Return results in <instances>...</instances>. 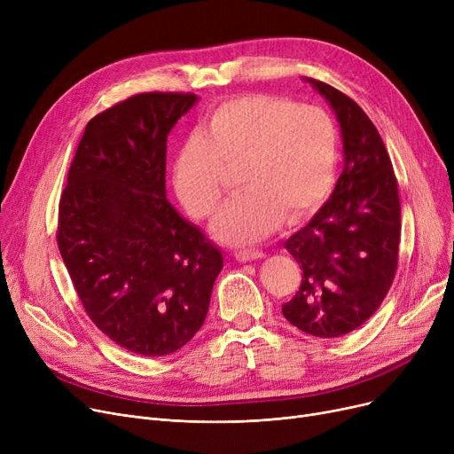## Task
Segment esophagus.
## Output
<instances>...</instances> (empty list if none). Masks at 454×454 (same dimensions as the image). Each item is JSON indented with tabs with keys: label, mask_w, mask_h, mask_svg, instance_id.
Segmentation results:
<instances>
[{
	"label": "esophagus",
	"mask_w": 454,
	"mask_h": 454,
	"mask_svg": "<svg viewBox=\"0 0 454 454\" xmlns=\"http://www.w3.org/2000/svg\"><path fill=\"white\" fill-rule=\"evenodd\" d=\"M233 257L237 261H241V263H247V261H257V259H263L265 254L261 250H237L233 254Z\"/></svg>",
	"instance_id": "obj_1"
}]
</instances>
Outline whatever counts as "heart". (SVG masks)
<instances>
[{
    "label": "heart",
    "mask_w": 454,
    "mask_h": 454,
    "mask_svg": "<svg viewBox=\"0 0 454 454\" xmlns=\"http://www.w3.org/2000/svg\"><path fill=\"white\" fill-rule=\"evenodd\" d=\"M339 134L317 106L248 93L213 106L200 134L184 141L173 163V189L197 219L217 209L224 169L239 167L243 189L211 223L215 239L250 245L279 223H300L320 207L335 178Z\"/></svg>",
    "instance_id": "b5f03b06"
}]
</instances>
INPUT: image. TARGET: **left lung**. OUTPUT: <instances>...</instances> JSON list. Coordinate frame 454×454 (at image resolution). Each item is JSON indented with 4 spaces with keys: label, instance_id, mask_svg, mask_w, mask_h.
Listing matches in <instances>:
<instances>
[{
    "label": "left lung",
    "instance_id": "8db88e82",
    "mask_svg": "<svg viewBox=\"0 0 454 454\" xmlns=\"http://www.w3.org/2000/svg\"><path fill=\"white\" fill-rule=\"evenodd\" d=\"M305 81L337 115L344 169L311 223L285 243L303 276L281 313L309 335L335 339L361 327L390 291L401 206L390 156L364 110L337 88Z\"/></svg>",
    "mask_w": 454,
    "mask_h": 454
}]
</instances>
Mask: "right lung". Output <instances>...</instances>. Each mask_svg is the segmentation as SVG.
Returning a JSON list of instances; mask_svg holds the SVG:
<instances>
[{
  "label": "right lung",
  "mask_w": 454,
  "mask_h": 454,
  "mask_svg": "<svg viewBox=\"0 0 454 454\" xmlns=\"http://www.w3.org/2000/svg\"><path fill=\"white\" fill-rule=\"evenodd\" d=\"M195 93H139L86 125L59 206L84 311L121 348L169 355L202 327L223 254L167 200V136Z\"/></svg>",
  "instance_id": "1"
}]
</instances>
